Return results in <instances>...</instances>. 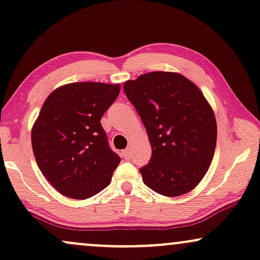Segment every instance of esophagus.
I'll list each match as a JSON object with an SVG mask.
<instances>
[{
  "label": "esophagus",
  "instance_id": "esophagus-1",
  "mask_svg": "<svg viewBox=\"0 0 260 260\" xmlns=\"http://www.w3.org/2000/svg\"><path fill=\"white\" fill-rule=\"evenodd\" d=\"M122 156H123V158H131L132 157V154H131V149H126L122 151Z\"/></svg>",
  "mask_w": 260,
  "mask_h": 260
}]
</instances>
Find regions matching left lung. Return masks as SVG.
<instances>
[{"instance_id":"1","label":"left lung","mask_w":260,"mask_h":260,"mask_svg":"<svg viewBox=\"0 0 260 260\" xmlns=\"http://www.w3.org/2000/svg\"><path fill=\"white\" fill-rule=\"evenodd\" d=\"M123 90L148 132L152 154L140 168L160 195L191 191L207 173L217 143V122L202 92L183 75L154 71L124 82Z\"/></svg>"}]
</instances>
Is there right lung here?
<instances>
[{
  "mask_svg": "<svg viewBox=\"0 0 260 260\" xmlns=\"http://www.w3.org/2000/svg\"><path fill=\"white\" fill-rule=\"evenodd\" d=\"M120 89V84L69 83L43 103L31 143L37 166L61 195L86 200L111 183L121 158L109 146L100 120Z\"/></svg>",
  "mask_w": 260,
  "mask_h": 260,
  "instance_id": "add662e5",
  "label": "right lung"
}]
</instances>
